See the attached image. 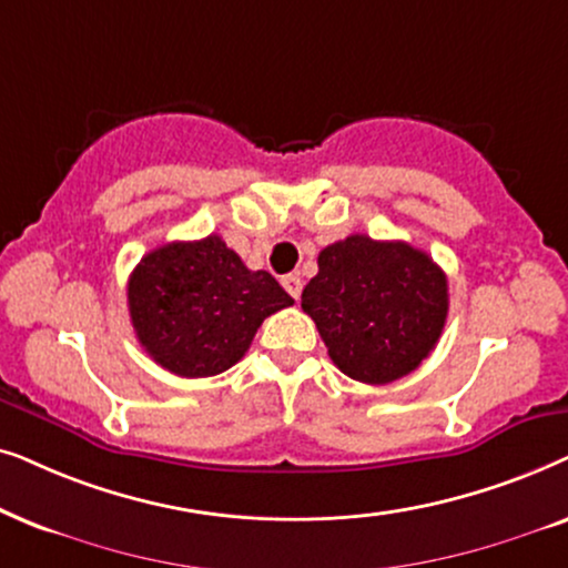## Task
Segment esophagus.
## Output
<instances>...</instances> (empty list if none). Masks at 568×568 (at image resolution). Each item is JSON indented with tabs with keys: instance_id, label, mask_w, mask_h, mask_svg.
Returning <instances> with one entry per match:
<instances>
[{
	"instance_id": "1",
	"label": "esophagus",
	"mask_w": 568,
	"mask_h": 568,
	"mask_svg": "<svg viewBox=\"0 0 568 568\" xmlns=\"http://www.w3.org/2000/svg\"><path fill=\"white\" fill-rule=\"evenodd\" d=\"M283 288L288 291L291 296L298 301V298H301V291H304V280H301L298 275H285V277H283Z\"/></svg>"
}]
</instances>
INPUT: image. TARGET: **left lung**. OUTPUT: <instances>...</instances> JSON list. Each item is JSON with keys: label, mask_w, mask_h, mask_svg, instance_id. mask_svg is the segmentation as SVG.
Listing matches in <instances>:
<instances>
[{"label": "left lung", "mask_w": 568, "mask_h": 568, "mask_svg": "<svg viewBox=\"0 0 568 568\" xmlns=\"http://www.w3.org/2000/svg\"><path fill=\"white\" fill-rule=\"evenodd\" d=\"M301 308L339 372L363 384H389L415 372L442 337L447 275L405 241L353 233L322 248Z\"/></svg>", "instance_id": "left-lung-1"}]
</instances>
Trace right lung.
Masks as SVG:
<instances>
[{
  "label": "right lung",
  "mask_w": 568,
  "mask_h": 568,
  "mask_svg": "<svg viewBox=\"0 0 568 568\" xmlns=\"http://www.w3.org/2000/svg\"><path fill=\"white\" fill-rule=\"evenodd\" d=\"M126 301L145 353L184 379L223 374L244 358L270 314L293 306L270 272L248 270L215 233L142 256Z\"/></svg>",
  "instance_id": "1"
}]
</instances>
